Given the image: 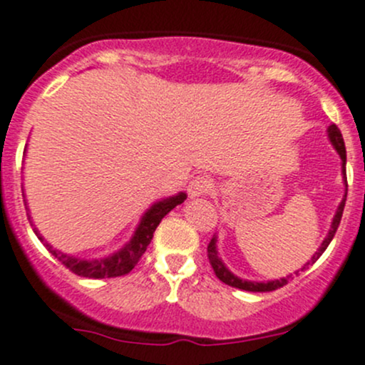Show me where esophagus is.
<instances>
[{
	"mask_svg": "<svg viewBox=\"0 0 365 365\" xmlns=\"http://www.w3.org/2000/svg\"><path fill=\"white\" fill-rule=\"evenodd\" d=\"M212 187L213 183L208 176H196V178L189 183V187H187V192H189V196L194 200V197H200V196H205V194H208L210 190H212Z\"/></svg>",
	"mask_w": 365,
	"mask_h": 365,
	"instance_id": "34e87169",
	"label": "esophagus"
}]
</instances>
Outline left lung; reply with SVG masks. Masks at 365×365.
<instances>
[{
  "mask_svg": "<svg viewBox=\"0 0 365 365\" xmlns=\"http://www.w3.org/2000/svg\"><path fill=\"white\" fill-rule=\"evenodd\" d=\"M327 135H329V141L332 143V146L336 148V152L339 153L342 164V180H344V185H346V192H348V182H346V148H344V139H342V134L341 130L337 128V125H330L329 128H327ZM346 192H344V197H342V201L337 206L336 210V215H334L332 219V224H330V230L329 233H327L325 240L322 242V245L318 247V251L314 252V256L311 257V261H307V263L304 264V267L300 268V270H297L295 274L298 275V272H304L305 268L309 267V264L314 263L316 259H318L319 256H322L323 252H325V249L329 247V244L332 242L334 235H336L337 227H339V222H341V217H342V210H344V203H346ZM208 259H210V264H212L213 272H215L217 277L220 279V281L224 282V284L227 286H233V288H238V289H244V292H254V293H263V292H274V289L277 288H282L284 284H288L289 277L292 275H286V277H281V279H274V281H267V282H257V281H247V279H240L238 275H235L233 272L230 270V268L226 267V264L222 263V259L219 257V251H217V235H213V238L210 240L208 244Z\"/></svg>",
  "mask_w": 365,
  "mask_h": 365,
  "instance_id": "1",
  "label": "left lung"
}]
</instances>
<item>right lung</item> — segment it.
I'll use <instances>...</instances> for the list:
<instances>
[{
    "mask_svg": "<svg viewBox=\"0 0 365 365\" xmlns=\"http://www.w3.org/2000/svg\"><path fill=\"white\" fill-rule=\"evenodd\" d=\"M185 200H187V194L178 192L176 196L164 197V200L153 203L145 213H143L141 220H139L138 227H135L130 240H128L120 251L109 254V256H104V257H97V259H83V257L70 256L67 252L58 251V249H54L53 245H51L49 242L40 235V231L36 230L35 224L31 222V226H33V231H35V235L38 237V240L47 247V251L53 254L54 257H58V259H60L68 270H72L73 274L81 275V277H90V279L120 277V275L128 274V272L138 264V261L141 259V256L145 254L146 247H148L150 242H152L153 233H155L160 220L164 219V217L168 215L176 205H182ZM28 219H31L29 213H28Z\"/></svg>",
    "mask_w": 365,
    "mask_h": 365,
    "instance_id": "add662e5",
    "label": "right lung"
}]
</instances>
